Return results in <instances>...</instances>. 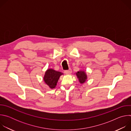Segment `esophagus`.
Here are the masks:
<instances>
[{
  "label": "esophagus",
  "instance_id": "obj_1",
  "mask_svg": "<svg viewBox=\"0 0 131 131\" xmlns=\"http://www.w3.org/2000/svg\"><path fill=\"white\" fill-rule=\"evenodd\" d=\"M64 72H65V73L66 74H69L71 73V69H69L68 70H65V71H64Z\"/></svg>",
  "mask_w": 131,
  "mask_h": 131
}]
</instances>
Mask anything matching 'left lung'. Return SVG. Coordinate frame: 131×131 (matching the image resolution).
Masks as SVG:
<instances>
[{"label":"left lung","instance_id":"obj_1","mask_svg":"<svg viewBox=\"0 0 131 131\" xmlns=\"http://www.w3.org/2000/svg\"><path fill=\"white\" fill-rule=\"evenodd\" d=\"M76 76H77L79 82L81 84H83L86 82L88 79L87 74L84 70H79L75 73Z\"/></svg>","mask_w":131,"mask_h":131}]
</instances>
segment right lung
Segmentation results:
<instances>
[{
    "label": "right lung",
    "instance_id": "add662e5",
    "mask_svg": "<svg viewBox=\"0 0 131 131\" xmlns=\"http://www.w3.org/2000/svg\"><path fill=\"white\" fill-rule=\"evenodd\" d=\"M64 74L60 71H58L53 69H48L43 76V80L45 83L51 89L55 88L61 76Z\"/></svg>",
    "mask_w": 131,
    "mask_h": 131
}]
</instances>
